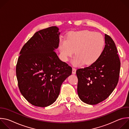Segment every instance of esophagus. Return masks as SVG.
<instances>
[{
    "label": "esophagus",
    "instance_id": "esophagus-1",
    "mask_svg": "<svg viewBox=\"0 0 129 129\" xmlns=\"http://www.w3.org/2000/svg\"><path fill=\"white\" fill-rule=\"evenodd\" d=\"M76 69L75 68H72V74L73 75H75L76 73Z\"/></svg>",
    "mask_w": 129,
    "mask_h": 129
}]
</instances>
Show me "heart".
I'll return each instance as SVG.
<instances>
[{"label": "heart", "instance_id": "obj_1", "mask_svg": "<svg viewBox=\"0 0 129 129\" xmlns=\"http://www.w3.org/2000/svg\"><path fill=\"white\" fill-rule=\"evenodd\" d=\"M105 44L104 38L101 34L83 30L69 33L65 40L60 41L59 48L63 61H68L75 50L73 64L91 65L102 56Z\"/></svg>", "mask_w": 129, "mask_h": 129}]
</instances>
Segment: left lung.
<instances>
[{"label": "left lung", "instance_id": "left-lung-1", "mask_svg": "<svg viewBox=\"0 0 129 129\" xmlns=\"http://www.w3.org/2000/svg\"><path fill=\"white\" fill-rule=\"evenodd\" d=\"M105 46L101 58L94 64L76 71L78 94L81 100L96 105L112 93L119 80L120 62L114 42L105 35Z\"/></svg>", "mask_w": 129, "mask_h": 129}]
</instances>
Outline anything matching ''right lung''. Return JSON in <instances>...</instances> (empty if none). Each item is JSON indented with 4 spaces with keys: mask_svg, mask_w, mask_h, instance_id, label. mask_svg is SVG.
I'll list each match as a JSON object with an SVG mask.
<instances>
[{
    "mask_svg": "<svg viewBox=\"0 0 129 129\" xmlns=\"http://www.w3.org/2000/svg\"><path fill=\"white\" fill-rule=\"evenodd\" d=\"M59 28L51 26L37 31L23 45L16 65V77L23 97L40 107L52 104L72 68L61 61L54 50L59 44Z\"/></svg>",
    "mask_w": 129,
    "mask_h": 129,
    "instance_id": "1",
    "label": "right lung"
}]
</instances>
